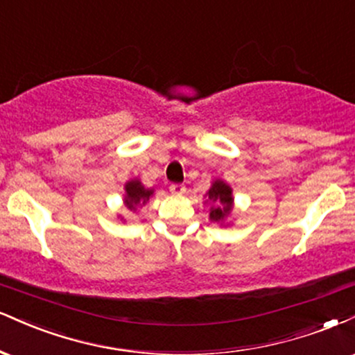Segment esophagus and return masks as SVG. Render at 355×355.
Listing matches in <instances>:
<instances>
[{"label":"esophagus","mask_w":355,"mask_h":355,"mask_svg":"<svg viewBox=\"0 0 355 355\" xmlns=\"http://www.w3.org/2000/svg\"><path fill=\"white\" fill-rule=\"evenodd\" d=\"M169 191H171V193H173V194L181 196V194L186 193V186H184V184H171V186H169Z\"/></svg>","instance_id":"obj_1"}]
</instances>
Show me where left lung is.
<instances>
[{
	"instance_id": "left-lung-1",
	"label": "left lung",
	"mask_w": 355,
	"mask_h": 355,
	"mask_svg": "<svg viewBox=\"0 0 355 355\" xmlns=\"http://www.w3.org/2000/svg\"><path fill=\"white\" fill-rule=\"evenodd\" d=\"M207 201L211 202L209 209V219L214 220V223H224L231 214L232 206H234V198H232V189L231 186L226 184L220 179H216L212 182L211 189L206 193Z\"/></svg>"
}]
</instances>
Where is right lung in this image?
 <instances>
[{
	"label": "right lung",
	"instance_id": "add662e5",
	"mask_svg": "<svg viewBox=\"0 0 355 355\" xmlns=\"http://www.w3.org/2000/svg\"><path fill=\"white\" fill-rule=\"evenodd\" d=\"M124 193H126L124 194V206L129 211L136 212L137 207H143L149 201V198L154 194V189H146L139 179H131L124 186Z\"/></svg>",
	"mask_w": 355,
	"mask_h": 355
}]
</instances>
